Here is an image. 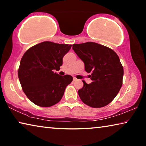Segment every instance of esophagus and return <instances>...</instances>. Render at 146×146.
Wrapping results in <instances>:
<instances>
[{
  "label": "esophagus",
  "mask_w": 146,
  "mask_h": 146,
  "mask_svg": "<svg viewBox=\"0 0 146 146\" xmlns=\"http://www.w3.org/2000/svg\"><path fill=\"white\" fill-rule=\"evenodd\" d=\"M77 80H78V79H77V78H76L75 77H74V78H73V81H76Z\"/></svg>",
  "instance_id": "34e87169"
}]
</instances>
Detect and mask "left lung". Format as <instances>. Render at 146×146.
I'll list each match as a JSON object with an SVG mask.
<instances>
[{"instance_id": "1", "label": "left lung", "mask_w": 146, "mask_h": 146, "mask_svg": "<svg viewBox=\"0 0 146 146\" xmlns=\"http://www.w3.org/2000/svg\"><path fill=\"white\" fill-rule=\"evenodd\" d=\"M73 49L82 60L92 82L78 91L81 100L90 107L102 108L114 99L122 85L123 69L113 49L91 42L74 44Z\"/></svg>"}]
</instances>
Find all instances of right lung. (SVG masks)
<instances>
[{"label": "right lung", "mask_w": 146, "mask_h": 146, "mask_svg": "<svg viewBox=\"0 0 146 146\" xmlns=\"http://www.w3.org/2000/svg\"><path fill=\"white\" fill-rule=\"evenodd\" d=\"M72 45L45 41L27 50L21 58L18 76L23 91L29 100L40 107L56 104L72 82V76H60L64 56Z\"/></svg>", "instance_id": "right-lung-1"}]
</instances>
